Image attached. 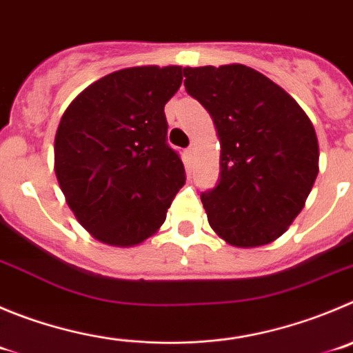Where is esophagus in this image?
I'll list each match as a JSON object with an SVG mask.
<instances>
[{
    "label": "esophagus",
    "instance_id": "34e87169",
    "mask_svg": "<svg viewBox=\"0 0 353 353\" xmlns=\"http://www.w3.org/2000/svg\"><path fill=\"white\" fill-rule=\"evenodd\" d=\"M184 154H186L188 160L192 161V160H193V157H195V148H193V146L186 148V151H184Z\"/></svg>",
    "mask_w": 353,
    "mask_h": 353
}]
</instances>
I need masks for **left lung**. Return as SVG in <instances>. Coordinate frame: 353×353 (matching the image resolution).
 <instances>
[{
  "label": "left lung",
  "instance_id": "1",
  "mask_svg": "<svg viewBox=\"0 0 353 353\" xmlns=\"http://www.w3.org/2000/svg\"><path fill=\"white\" fill-rule=\"evenodd\" d=\"M183 72L221 144V176L200 195L209 225L235 247L273 242L301 212L319 174L310 118L284 88L247 65Z\"/></svg>",
  "mask_w": 353,
  "mask_h": 353
}]
</instances>
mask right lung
Here are the masks:
<instances>
[{
    "label": "right lung",
    "instance_id": "right-lung-1",
    "mask_svg": "<svg viewBox=\"0 0 353 353\" xmlns=\"http://www.w3.org/2000/svg\"><path fill=\"white\" fill-rule=\"evenodd\" d=\"M181 81V65L120 69L62 114L55 176L78 221L101 242L130 247L153 235L186 181L163 113Z\"/></svg>",
    "mask_w": 353,
    "mask_h": 353
}]
</instances>
